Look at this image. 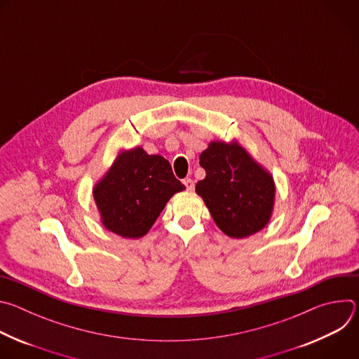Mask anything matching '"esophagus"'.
Segmentation results:
<instances>
[{"instance_id":"obj_1","label":"esophagus","mask_w":359,"mask_h":359,"mask_svg":"<svg viewBox=\"0 0 359 359\" xmlns=\"http://www.w3.org/2000/svg\"><path fill=\"white\" fill-rule=\"evenodd\" d=\"M183 183H184V186H186L187 190H193V189H194V182H193L191 179H184Z\"/></svg>"}]
</instances>
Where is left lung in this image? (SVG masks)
Segmentation results:
<instances>
[{"instance_id":"8db88e82","label":"left lung","mask_w":359,"mask_h":359,"mask_svg":"<svg viewBox=\"0 0 359 359\" xmlns=\"http://www.w3.org/2000/svg\"><path fill=\"white\" fill-rule=\"evenodd\" d=\"M200 166L206 177L197 182L196 191L223 233L243 238L269 223L274 182L243 147L213 142L200 155Z\"/></svg>"}]
</instances>
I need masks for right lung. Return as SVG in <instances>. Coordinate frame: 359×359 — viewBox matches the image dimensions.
I'll return each instance as SVG.
<instances>
[{
    "label": "right lung",
    "instance_id": "right-lung-1",
    "mask_svg": "<svg viewBox=\"0 0 359 359\" xmlns=\"http://www.w3.org/2000/svg\"><path fill=\"white\" fill-rule=\"evenodd\" d=\"M184 190L170 163L159 155H147L142 147L118 158L93 197L104 226L128 238L144 236L156 222L169 198Z\"/></svg>",
    "mask_w": 359,
    "mask_h": 359
}]
</instances>
